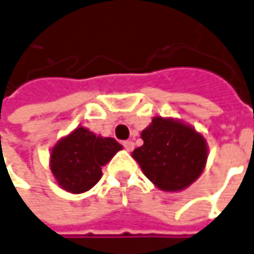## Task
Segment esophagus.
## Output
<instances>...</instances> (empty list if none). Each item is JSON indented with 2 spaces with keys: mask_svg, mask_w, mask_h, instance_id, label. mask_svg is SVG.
I'll use <instances>...</instances> for the list:
<instances>
[{
  "mask_svg": "<svg viewBox=\"0 0 254 254\" xmlns=\"http://www.w3.org/2000/svg\"><path fill=\"white\" fill-rule=\"evenodd\" d=\"M122 145H124V148L127 150V151H132L133 147H134V143H133L132 140H124L122 141Z\"/></svg>",
  "mask_w": 254,
  "mask_h": 254,
  "instance_id": "34e87169",
  "label": "esophagus"
}]
</instances>
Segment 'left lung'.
Wrapping results in <instances>:
<instances>
[{
    "label": "left lung",
    "mask_w": 254,
    "mask_h": 254,
    "mask_svg": "<svg viewBox=\"0 0 254 254\" xmlns=\"http://www.w3.org/2000/svg\"><path fill=\"white\" fill-rule=\"evenodd\" d=\"M144 144L133 151L144 175L165 191H179L194 183L206 162V143L180 122L154 118L141 132Z\"/></svg>",
    "instance_id": "8db88e82"
}]
</instances>
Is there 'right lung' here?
I'll return each instance as SVG.
<instances>
[{
    "instance_id": "add662e5",
    "label": "right lung",
    "mask_w": 254,
    "mask_h": 254,
    "mask_svg": "<svg viewBox=\"0 0 254 254\" xmlns=\"http://www.w3.org/2000/svg\"><path fill=\"white\" fill-rule=\"evenodd\" d=\"M121 148L117 140L97 137L85 127H77L53 147L51 170L63 189L79 194L100 180L102 166Z\"/></svg>"
}]
</instances>
